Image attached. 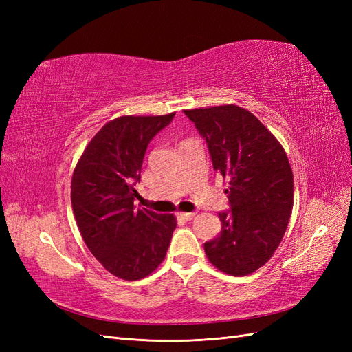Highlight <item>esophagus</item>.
Here are the masks:
<instances>
[{
	"label": "esophagus",
	"instance_id": "obj_1",
	"mask_svg": "<svg viewBox=\"0 0 352 352\" xmlns=\"http://www.w3.org/2000/svg\"><path fill=\"white\" fill-rule=\"evenodd\" d=\"M180 217L185 220H192L195 217V212H180Z\"/></svg>",
	"mask_w": 352,
	"mask_h": 352
}]
</instances>
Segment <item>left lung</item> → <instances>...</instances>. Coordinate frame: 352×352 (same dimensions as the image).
Returning a JSON list of instances; mask_svg holds the SVG:
<instances>
[{"instance_id": "1", "label": "left lung", "mask_w": 352, "mask_h": 352, "mask_svg": "<svg viewBox=\"0 0 352 352\" xmlns=\"http://www.w3.org/2000/svg\"><path fill=\"white\" fill-rule=\"evenodd\" d=\"M208 145L212 167L228 184L230 211L221 232L204 243L220 272L247 276L267 263L285 235L294 207V175L280 142L238 105L184 110Z\"/></svg>"}]
</instances>
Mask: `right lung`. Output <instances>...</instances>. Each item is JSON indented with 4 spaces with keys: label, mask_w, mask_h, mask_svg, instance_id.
I'll return each instance as SVG.
<instances>
[{
    "label": "right lung",
    "mask_w": 352,
    "mask_h": 352,
    "mask_svg": "<svg viewBox=\"0 0 352 352\" xmlns=\"http://www.w3.org/2000/svg\"><path fill=\"white\" fill-rule=\"evenodd\" d=\"M175 114L117 117L92 138L74 167L70 197L79 232L116 278L140 280L151 274L176 229L173 214L133 206L146 146Z\"/></svg>",
    "instance_id": "add662e5"
}]
</instances>
